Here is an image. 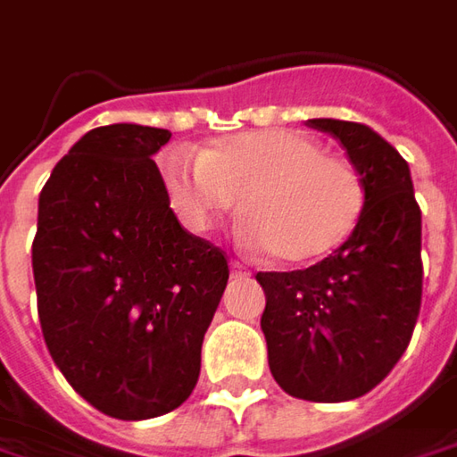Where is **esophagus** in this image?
<instances>
[{
  "label": "esophagus",
  "mask_w": 457,
  "mask_h": 457,
  "mask_svg": "<svg viewBox=\"0 0 457 457\" xmlns=\"http://www.w3.org/2000/svg\"><path fill=\"white\" fill-rule=\"evenodd\" d=\"M229 276H232V278H248L250 270L243 266V263H235V261H232V263H229Z\"/></svg>",
  "instance_id": "1"
}]
</instances>
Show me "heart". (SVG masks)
<instances>
[{
    "label": "heart",
    "instance_id": "b5f03b06",
    "mask_svg": "<svg viewBox=\"0 0 457 457\" xmlns=\"http://www.w3.org/2000/svg\"><path fill=\"white\" fill-rule=\"evenodd\" d=\"M173 207L194 229L235 212L243 199V240L281 266H309L340 248L361 220L363 181L345 158L328 155L307 132H235L199 158L163 166Z\"/></svg>",
    "mask_w": 457,
    "mask_h": 457
}]
</instances>
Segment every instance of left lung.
I'll list each match as a JSON object with an SVG mask.
<instances>
[{
	"label": "left lung",
	"instance_id": "left-lung-1",
	"mask_svg": "<svg viewBox=\"0 0 457 457\" xmlns=\"http://www.w3.org/2000/svg\"><path fill=\"white\" fill-rule=\"evenodd\" d=\"M335 135L363 181L353 235L325 261L291 273H258L268 368L287 394L350 402L378 386L404 355L422 302V212L409 163L376 129L309 120Z\"/></svg>",
	"mask_w": 457,
	"mask_h": 457
}]
</instances>
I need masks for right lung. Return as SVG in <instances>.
<instances>
[{"instance_id": "1", "label": "right lung", "mask_w": 457, "mask_h": 457, "mask_svg": "<svg viewBox=\"0 0 457 457\" xmlns=\"http://www.w3.org/2000/svg\"><path fill=\"white\" fill-rule=\"evenodd\" d=\"M169 129H89L37 199L32 273L50 355L91 407L150 420L199 381L202 343L229 270L179 225L153 155Z\"/></svg>"}]
</instances>
